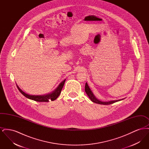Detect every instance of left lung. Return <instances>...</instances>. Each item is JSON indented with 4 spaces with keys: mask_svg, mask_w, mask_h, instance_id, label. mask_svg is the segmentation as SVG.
<instances>
[{
    "mask_svg": "<svg viewBox=\"0 0 149 149\" xmlns=\"http://www.w3.org/2000/svg\"><path fill=\"white\" fill-rule=\"evenodd\" d=\"M85 93H86V94L88 95V96L89 97V98L91 99V100L94 103H98L99 104H103V105H109V104H113L115 102H118L120 100H121L120 99V100H112V101H109V102H102V101H100L98 99H97L95 98V97L94 96V95L93 94L92 92L91 91V89L89 88V86L88 85V84L86 83L85 85Z\"/></svg>",
    "mask_w": 149,
    "mask_h": 149,
    "instance_id": "8db88e82",
    "label": "left lung"
}]
</instances>
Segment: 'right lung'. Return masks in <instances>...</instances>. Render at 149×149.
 Here are the masks:
<instances>
[{
    "label": "right lung",
    "mask_w": 149,
    "mask_h": 149,
    "mask_svg": "<svg viewBox=\"0 0 149 149\" xmlns=\"http://www.w3.org/2000/svg\"><path fill=\"white\" fill-rule=\"evenodd\" d=\"M65 82V80H64L63 81H62L60 84L58 85V86L56 88V89L53 92L47 94V95H29L26 94V93L23 92L21 89L18 87V85H17L19 91L22 94L26 97V98H29V99H32L33 100L36 102H49V100H55V99L57 98V97L59 96V95L60 94L61 90L64 86V83Z\"/></svg>",
    "instance_id": "obj_1"
}]
</instances>
